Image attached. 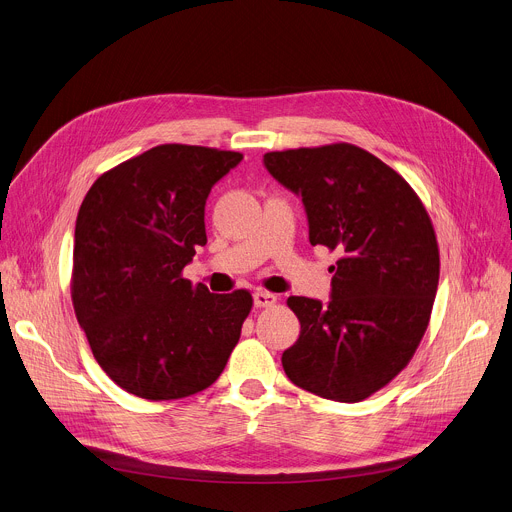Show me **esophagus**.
Here are the masks:
<instances>
[{"mask_svg": "<svg viewBox=\"0 0 512 512\" xmlns=\"http://www.w3.org/2000/svg\"><path fill=\"white\" fill-rule=\"evenodd\" d=\"M253 300H255V306L257 308H267V306H273V304H277V294H271V292H265V290H257L255 294H253Z\"/></svg>", "mask_w": 512, "mask_h": 512, "instance_id": "obj_1", "label": "esophagus"}]
</instances>
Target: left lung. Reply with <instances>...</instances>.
Listing matches in <instances>:
<instances>
[{
    "label": "left lung",
    "mask_w": 512,
    "mask_h": 512,
    "mask_svg": "<svg viewBox=\"0 0 512 512\" xmlns=\"http://www.w3.org/2000/svg\"><path fill=\"white\" fill-rule=\"evenodd\" d=\"M267 171L302 196L310 243L339 253L333 298L290 296L298 341L286 376L337 402H361L412 359L431 320L439 284L433 222L410 183L349 143L271 151Z\"/></svg>",
    "instance_id": "1"
}]
</instances>
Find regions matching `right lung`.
Segmentation results:
<instances>
[{"mask_svg": "<svg viewBox=\"0 0 512 512\" xmlns=\"http://www.w3.org/2000/svg\"><path fill=\"white\" fill-rule=\"evenodd\" d=\"M241 153L159 145L104 171L77 222L71 300L108 378L145 400L212 386L253 308L249 290L210 294L183 277L206 245L204 206Z\"/></svg>", "mask_w": 512, "mask_h": 512, "instance_id": "add662e5", "label": "right lung"}]
</instances>
